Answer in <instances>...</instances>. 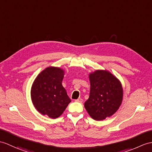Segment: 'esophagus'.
I'll list each match as a JSON object with an SVG mask.
<instances>
[{
	"instance_id": "1",
	"label": "esophagus",
	"mask_w": 152,
	"mask_h": 152,
	"mask_svg": "<svg viewBox=\"0 0 152 152\" xmlns=\"http://www.w3.org/2000/svg\"><path fill=\"white\" fill-rule=\"evenodd\" d=\"M75 101L77 102H83V99H81V98H79V99H78L75 100Z\"/></svg>"
}]
</instances>
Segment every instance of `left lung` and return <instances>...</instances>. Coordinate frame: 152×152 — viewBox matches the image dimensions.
<instances>
[{"label":"left lung","instance_id":"left-lung-1","mask_svg":"<svg viewBox=\"0 0 152 152\" xmlns=\"http://www.w3.org/2000/svg\"><path fill=\"white\" fill-rule=\"evenodd\" d=\"M90 96L84 103L85 109L96 121L110 117L119 108L123 101L121 83L112 73L99 69L89 74Z\"/></svg>","mask_w":152,"mask_h":152}]
</instances>
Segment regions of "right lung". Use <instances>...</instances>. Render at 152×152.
I'll list each match as a JSON object with an SVG mask.
<instances>
[{
  "instance_id": "add662e5",
  "label": "right lung",
  "mask_w": 152,
  "mask_h": 152,
  "mask_svg": "<svg viewBox=\"0 0 152 152\" xmlns=\"http://www.w3.org/2000/svg\"><path fill=\"white\" fill-rule=\"evenodd\" d=\"M64 71L50 66L40 72L33 81L31 98L39 113L51 119L61 116L71 102L62 82Z\"/></svg>"
}]
</instances>
